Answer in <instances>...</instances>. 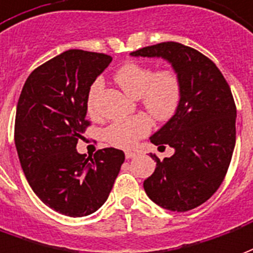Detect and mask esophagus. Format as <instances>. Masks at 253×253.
Instances as JSON below:
<instances>
[{
  "label": "esophagus",
  "mask_w": 253,
  "mask_h": 253,
  "mask_svg": "<svg viewBox=\"0 0 253 253\" xmlns=\"http://www.w3.org/2000/svg\"><path fill=\"white\" fill-rule=\"evenodd\" d=\"M136 152H133V151H126V152H125V158H126V159H132V158H134V156H136Z\"/></svg>",
  "instance_id": "34e87169"
}]
</instances>
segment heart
<instances>
[{
    "label": "heart",
    "instance_id": "heart-1",
    "mask_svg": "<svg viewBox=\"0 0 253 253\" xmlns=\"http://www.w3.org/2000/svg\"><path fill=\"white\" fill-rule=\"evenodd\" d=\"M116 82L132 98H141L144 108L154 119L169 120L179 109L182 84L172 70L156 71L137 63H126L116 73ZM102 87L101 81L94 82L87 98V109L94 113V101ZM151 130V123L144 116H134L114 121L105 130V139L114 147L130 148L140 137Z\"/></svg>",
    "mask_w": 253,
    "mask_h": 253
}]
</instances>
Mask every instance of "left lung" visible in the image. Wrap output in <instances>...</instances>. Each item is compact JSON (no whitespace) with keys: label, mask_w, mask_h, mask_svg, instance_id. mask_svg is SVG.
Wrapping results in <instances>:
<instances>
[{"label":"left lung","mask_w":253,"mask_h":253,"mask_svg":"<svg viewBox=\"0 0 253 253\" xmlns=\"http://www.w3.org/2000/svg\"><path fill=\"white\" fill-rule=\"evenodd\" d=\"M134 58H160L171 64L182 84L176 113L149 140L174 148L156 162L144 180L151 201L171 211H187L209 200L220 187L236 144V105L229 84L209 58L175 42L130 52Z\"/></svg>","instance_id":"8db88e82"}]
</instances>
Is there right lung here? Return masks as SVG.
I'll list each match as a JSON object with an SVG mask.
<instances>
[{"label":"right lung","mask_w":253,"mask_h":253,"mask_svg":"<svg viewBox=\"0 0 253 253\" xmlns=\"http://www.w3.org/2000/svg\"><path fill=\"white\" fill-rule=\"evenodd\" d=\"M112 59L64 51L33 70L18 98L14 143L21 169L35 194L68 217L97 211L125 160L121 149H99L87 159L77 151L88 125L90 87Z\"/></svg>","instance_id":"1"}]
</instances>
